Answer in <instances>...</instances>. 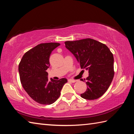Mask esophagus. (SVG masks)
<instances>
[{"instance_id":"1","label":"esophagus","mask_w":134,"mask_h":134,"mask_svg":"<svg viewBox=\"0 0 134 134\" xmlns=\"http://www.w3.org/2000/svg\"><path fill=\"white\" fill-rule=\"evenodd\" d=\"M69 82H72V83H74V82H75L76 81V80H74V79H69Z\"/></svg>"}]
</instances>
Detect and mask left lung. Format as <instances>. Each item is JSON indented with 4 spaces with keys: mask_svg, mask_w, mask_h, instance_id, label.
Listing matches in <instances>:
<instances>
[{
    "mask_svg": "<svg viewBox=\"0 0 134 134\" xmlns=\"http://www.w3.org/2000/svg\"><path fill=\"white\" fill-rule=\"evenodd\" d=\"M64 44L81 69L89 71L87 89L81 94V97L89 100L99 98L109 88L114 76L112 53L106 45L91 38L68 41Z\"/></svg>",
    "mask_w": 134,
    "mask_h": 134,
    "instance_id": "left-lung-1",
    "label": "left lung"
}]
</instances>
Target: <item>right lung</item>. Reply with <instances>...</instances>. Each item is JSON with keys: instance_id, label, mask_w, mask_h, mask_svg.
Instances as JSON below:
<instances>
[{"instance_id": "right-lung-1", "label": "right lung", "mask_w": 134, "mask_h": 134, "mask_svg": "<svg viewBox=\"0 0 134 134\" xmlns=\"http://www.w3.org/2000/svg\"><path fill=\"white\" fill-rule=\"evenodd\" d=\"M59 43L38 44L28 51L22 57L18 67L20 80L24 89L38 103L50 105L59 98L66 78L48 80L47 70L49 67V57Z\"/></svg>"}]
</instances>
